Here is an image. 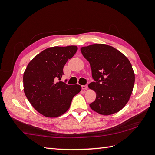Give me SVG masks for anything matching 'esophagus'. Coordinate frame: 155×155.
I'll list each match as a JSON object with an SVG mask.
<instances>
[{
    "mask_svg": "<svg viewBox=\"0 0 155 155\" xmlns=\"http://www.w3.org/2000/svg\"><path fill=\"white\" fill-rule=\"evenodd\" d=\"M81 88L83 90H87L88 88V85H83V86H81Z\"/></svg>",
    "mask_w": 155,
    "mask_h": 155,
    "instance_id": "esophagus-1",
    "label": "esophagus"
}]
</instances>
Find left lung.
<instances>
[{
    "label": "left lung",
    "mask_w": 155,
    "mask_h": 155,
    "mask_svg": "<svg viewBox=\"0 0 155 155\" xmlns=\"http://www.w3.org/2000/svg\"><path fill=\"white\" fill-rule=\"evenodd\" d=\"M89 62L94 82L88 88L97 94L90 104L92 110L103 115L120 111L128 103L134 84V72L129 60L111 46L93 44L81 48Z\"/></svg>",
    "instance_id": "1"
}]
</instances>
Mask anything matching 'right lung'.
I'll list each match as a JSON object with an SVG mask.
<instances>
[{"label": "right lung", "instance_id": "1", "mask_svg": "<svg viewBox=\"0 0 155 155\" xmlns=\"http://www.w3.org/2000/svg\"><path fill=\"white\" fill-rule=\"evenodd\" d=\"M77 46L53 47L38 54L29 62L23 75L27 99L46 117L61 116L70 108L72 98L81 91L78 84L67 85L61 79L63 67L77 51Z\"/></svg>", "mask_w": 155, "mask_h": 155}]
</instances>
